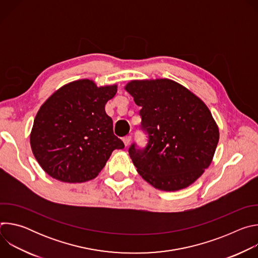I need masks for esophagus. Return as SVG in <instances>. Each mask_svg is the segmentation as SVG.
<instances>
[{"mask_svg":"<svg viewBox=\"0 0 258 258\" xmlns=\"http://www.w3.org/2000/svg\"><path fill=\"white\" fill-rule=\"evenodd\" d=\"M131 141H132V136H125L123 138V143H124L125 147H127L131 144Z\"/></svg>","mask_w":258,"mask_h":258,"instance_id":"34e87169","label":"esophagus"}]
</instances>
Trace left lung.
Wrapping results in <instances>:
<instances>
[{"mask_svg":"<svg viewBox=\"0 0 258 258\" xmlns=\"http://www.w3.org/2000/svg\"><path fill=\"white\" fill-rule=\"evenodd\" d=\"M125 90L141 107L145 147L136 142L130 156L154 188L176 191L193 183L211 163L219 139L207 106L170 80L133 81Z\"/></svg>","mask_w":258,"mask_h":258,"instance_id":"1","label":"left lung"}]
</instances>
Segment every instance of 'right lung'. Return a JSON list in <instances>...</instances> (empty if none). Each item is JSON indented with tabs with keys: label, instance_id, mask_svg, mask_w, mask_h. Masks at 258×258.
I'll return each mask as SVG.
<instances>
[{
	"label": "right lung",
	"instance_id": "1",
	"mask_svg": "<svg viewBox=\"0 0 258 258\" xmlns=\"http://www.w3.org/2000/svg\"><path fill=\"white\" fill-rule=\"evenodd\" d=\"M116 86L98 88L90 80L72 82L40 108L30 134L32 153L52 177L83 182L96 177L123 142L113 134L105 105Z\"/></svg>",
	"mask_w": 258,
	"mask_h": 258
}]
</instances>
